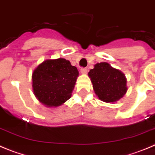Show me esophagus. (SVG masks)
<instances>
[{"mask_svg": "<svg viewBox=\"0 0 155 155\" xmlns=\"http://www.w3.org/2000/svg\"><path fill=\"white\" fill-rule=\"evenodd\" d=\"M80 72L82 74H86L88 72V69H86V68H82V69H80Z\"/></svg>", "mask_w": 155, "mask_h": 155, "instance_id": "obj_1", "label": "esophagus"}]
</instances>
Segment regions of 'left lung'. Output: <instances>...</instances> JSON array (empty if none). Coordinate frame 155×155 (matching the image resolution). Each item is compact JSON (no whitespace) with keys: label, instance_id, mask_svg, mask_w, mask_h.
Wrapping results in <instances>:
<instances>
[{"label":"left lung","instance_id":"obj_1","mask_svg":"<svg viewBox=\"0 0 155 155\" xmlns=\"http://www.w3.org/2000/svg\"><path fill=\"white\" fill-rule=\"evenodd\" d=\"M88 75L93 83L95 93L102 101L117 102L127 91L125 75L107 62L97 63Z\"/></svg>","mask_w":155,"mask_h":155}]
</instances>
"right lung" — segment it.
Segmentation results:
<instances>
[{
    "instance_id": "right-lung-1",
    "label": "right lung",
    "mask_w": 155,
    "mask_h": 155,
    "mask_svg": "<svg viewBox=\"0 0 155 155\" xmlns=\"http://www.w3.org/2000/svg\"><path fill=\"white\" fill-rule=\"evenodd\" d=\"M78 76L77 68L69 60L62 58L47 59L38 65L32 73L35 96L47 107L61 106L72 96Z\"/></svg>"
}]
</instances>
